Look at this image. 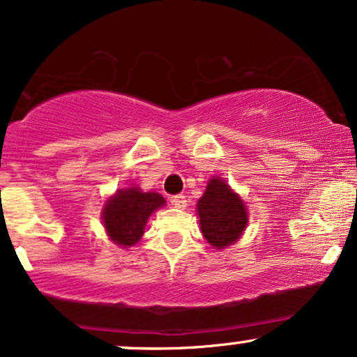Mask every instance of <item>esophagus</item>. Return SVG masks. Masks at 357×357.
<instances>
[{"instance_id": "esophagus-1", "label": "esophagus", "mask_w": 357, "mask_h": 357, "mask_svg": "<svg viewBox=\"0 0 357 357\" xmlns=\"http://www.w3.org/2000/svg\"><path fill=\"white\" fill-rule=\"evenodd\" d=\"M171 204H173L174 208H178V209H184L188 206L186 196H183V195L173 196V197H171Z\"/></svg>"}]
</instances>
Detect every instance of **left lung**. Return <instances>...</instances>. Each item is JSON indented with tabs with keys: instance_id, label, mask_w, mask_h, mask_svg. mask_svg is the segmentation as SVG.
Wrapping results in <instances>:
<instances>
[{
	"instance_id": "obj_1",
	"label": "left lung",
	"mask_w": 357,
	"mask_h": 357,
	"mask_svg": "<svg viewBox=\"0 0 357 357\" xmlns=\"http://www.w3.org/2000/svg\"><path fill=\"white\" fill-rule=\"evenodd\" d=\"M196 209L201 233L216 249H225L238 241L248 226L246 204L221 178L209 179Z\"/></svg>"
}]
</instances>
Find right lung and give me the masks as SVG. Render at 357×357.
<instances>
[{"label": "right lung", "instance_id": "obj_1", "mask_svg": "<svg viewBox=\"0 0 357 357\" xmlns=\"http://www.w3.org/2000/svg\"><path fill=\"white\" fill-rule=\"evenodd\" d=\"M160 192H143L137 186L119 190L102 208V225L106 234L121 248H130L144 234L149 216L165 206Z\"/></svg>", "mask_w": 357, "mask_h": 357}]
</instances>
